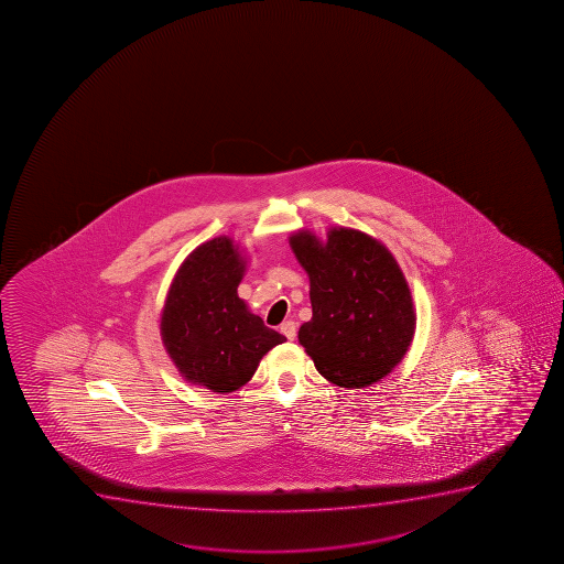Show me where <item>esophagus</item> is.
I'll return each mask as SVG.
<instances>
[{"mask_svg":"<svg viewBox=\"0 0 564 564\" xmlns=\"http://www.w3.org/2000/svg\"><path fill=\"white\" fill-rule=\"evenodd\" d=\"M281 334L292 341V339L296 338V323H294V321H285V323L281 325Z\"/></svg>","mask_w":564,"mask_h":564,"instance_id":"1","label":"esophagus"}]
</instances>
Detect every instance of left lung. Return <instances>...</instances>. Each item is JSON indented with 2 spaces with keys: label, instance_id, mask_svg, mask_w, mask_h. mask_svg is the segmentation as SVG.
I'll return each mask as SVG.
<instances>
[{
  "label": "left lung",
  "instance_id": "1",
  "mask_svg": "<svg viewBox=\"0 0 564 564\" xmlns=\"http://www.w3.org/2000/svg\"><path fill=\"white\" fill-rule=\"evenodd\" d=\"M294 257L310 278L313 317L299 341L323 378L344 389L378 383L410 349L417 315L392 252L368 234L330 226L326 239L292 232Z\"/></svg>",
  "mask_w": 564,
  "mask_h": 564
}]
</instances>
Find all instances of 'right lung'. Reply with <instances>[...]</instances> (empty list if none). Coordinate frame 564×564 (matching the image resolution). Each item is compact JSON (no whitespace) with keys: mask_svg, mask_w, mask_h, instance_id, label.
<instances>
[{"mask_svg":"<svg viewBox=\"0 0 564 564\" xmlns=\"http://www.w3.org/2000/svg\"><path fill=\"white\" fill-rule=\"evenodd\" d=\"M246 270L234 238L209 239L181 262L160 313V338L181 378L219 394L251 381L265 352L286 341L239 299Z\"/></svg>","mask_w":564,"mask_h":564,"instance_id":"right-lung-1","label":"right lung"}]
</instances>
